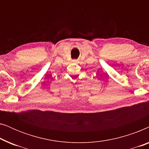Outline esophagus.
<instances>
[{
    "label": "esophagus",
    "mask_w": 149,
    "mask_h": 149,
    "mask_svg": "<svg viewBox=\"0 0 149 149\" xmlns=\"http://www.w3.org/2000/svg\"><path fill=\"white\" fill-rule=\"evenodd\" d=\"M72 62H77V60H72Z\"/></svg>",
    "instance_id": "34e87169"
}]
</instances>
